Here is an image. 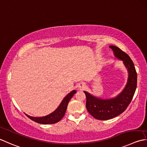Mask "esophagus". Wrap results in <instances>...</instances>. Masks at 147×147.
<instances>
[{
    "instance_id": "obj_1",
    "label": "esophagus",
    "mask_w": 147,
    "mask_h": 147,
    "mask_svg": "<svg viewBox=\"0 0 147 147\" xmlns=\"http://www.w3.org/2000/svg\"><path fill=\"white\" fill-rule=\"evenodd\" d=\"M85 87V84L84 83H80L78 84V88H83Z\"/></svg>"
}]
</instances>
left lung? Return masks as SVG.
Wrapping results in <instances>:
<instances>
[{
    "label": "left lung",
    "mask_w": 147,
    "mask_h": 147,
    "mask_svg": "<svg viewBox=\"0 0 147 147\" xmlns=\"http://www.w3.org/2000/svg\"><path fill=\"white\" fill-rule=\"evenodd\" d=\"M109 47L113 51L115 57L123 62L127 69L128 78L121 92L112 98L102 99L84 91L87 98L86 108L87 111L95 119L101 120L111 119L122 113L131 102L137 86V73L130 57L115 46Z\"/></svg>",
    "instance_id": "obj_1"
}]
</instances>
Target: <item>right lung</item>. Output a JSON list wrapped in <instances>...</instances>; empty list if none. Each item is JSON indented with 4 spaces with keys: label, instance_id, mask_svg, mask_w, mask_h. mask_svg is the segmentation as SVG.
I'll return each instance as SVG.
<instances>
[{
    "label": "right lung",
    "instance_id": "add662e5",
    "mask_svg": "<svg viewBox=\"0 0 147 147\" xmlns=\"http://www.w3.org/2000/svg\"><path fill=\"white\" fill-rule=\"evenodd\" d=\"M76 93V90H72L70 93H69L67 96L63 99L61 103H60V105L58 106V108H57L54 111H53L52 113L48 115L40 117H31L30 115H28L27 114H26V115L32 120H33V121L39 123H42V124H51V123H55L57 122H58L62 119L63 117L64 116L65 111L67 110L68 103L72 98V97H73L74 96V94H75Z\"/></svg>",
    "mask_w": 147,
    "mask_h": 147
}]
</instances>
